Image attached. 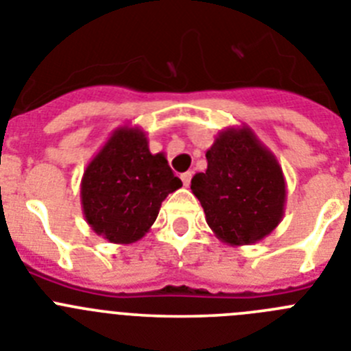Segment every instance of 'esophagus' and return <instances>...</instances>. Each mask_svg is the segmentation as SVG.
Here are the masks:
<instances>
[{
	"label": "esophagus",
	"mask_w": 351,
	"mask_h": 351,
	"mask_svg": "<svg viewBox=\"0 0 351 351\" xmlns=\"http://www.w3.org/2000/svg\"><path fill=\"white\" fill-rule=\"evenodd\" d=\"M191 176H193V173H191V172H184V173H181V181H182V184L186 186V188H188V186H190V182H191Z\"/></svg>",
	"instance_id": "esophagus-1"
}]
</instances>
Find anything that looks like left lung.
<instances>
[{
    "instance_id": "left-lung-1",
    "label": "left lung",
    "mask_w": 351,
    "mask_h": 351,
    "mask_svg": "<svg viewBox=\"0 0 351 351\" xmlns=\"http://www.w3.org/2000/svg\"><path fill=\"white\" fill-rule=\"evenodd\" d=\"M206 158L207 170L195 173L191 191L214 235L230 246L267 237L283 219L287 204L283 170L271 149L243 125L223 130Z\"/></svg>"
}]
</instances>
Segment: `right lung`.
<instances>
[{
    "label": "right lung",
    "mask_w": 351,
    "mask_h": 351,
    "mask_svg": "<svg viewBox=\"0 0 351 351\" xmlns=\"http://www.w3.org/2000/svg\"><path fill=\"white\" fill-rule=\"evenodd\" d=\"M181 186L165 154L149 151L144 130L119 126L84 170V218L108 243H137L156 221L161 202Z\"/></svg>",
    "instance_id": "1"
}]
</instances>
